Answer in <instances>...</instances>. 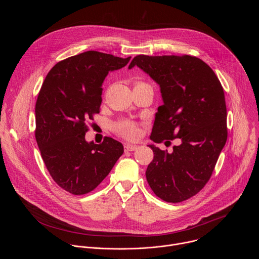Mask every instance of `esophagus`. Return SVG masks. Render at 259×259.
Returning <instances> with one entry per match:
<instances>
[{
	"label": "esophagus",
	"mask_w": 259,
	"mask_h": 259,
	"mask_svg": "<svg viewBox=\"0 0 259 259\" xmlns=\"http://www.w3.org/2000/svg\"><path fill=\"white\" fill-rule=\"evenodd\" d=\"M124 147H125V151L126 152H134V151H136L138 149V145L127 143V144H125Z\"/></svg>",
	"instance_id": "esophagus-1"
}]
</instances>
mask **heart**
I'll list each match as a JSON object with an SVG mask.
<instances>
[{"mask_svg":"<svg viewBox=\"0 0 259 259\" xmlns=\"http://www.w3.org/2000/svg\"><path fill=\"white\" fill-rule=\"evenodd\" d=\"M114 130L118 135L127 139H134L138 135V125L129 120L118 122L115 124Z\"/></svg>","mask_w":259,"mask_h":259,"instance_id":"1","label":"heart"}]
</instances>
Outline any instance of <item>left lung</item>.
Returning a JSON list of instances; mask_svg holds the SVG:
<instances>
[{
  "label": "left lung",
  "mask_w": 259,
  "mask_h": 259,
  "mask_svg": "<svg viewBox=\"0 0 259 259\" xmlns=\"http://www.w3.org/2000/svg\"><path fill=\"white\" fill-rule=\"evenodd\" d=\"M135 65L160 85L164 101L151 139L158 143L181 139L172 154L149 145L154 159L147 166L146 180L163 201H186L209 181L227 142L224 88L212 68L196 56L137 55L129 68Z\"/></svg>",
  "instance_id": "obj_1"
}]
</instances>
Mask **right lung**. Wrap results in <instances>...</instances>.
<instances>
[{
	"label": "right lung",
	"mask_w": 259,
	"mask_h": 259,
	"mask_svg": "<svg viewBox=\"0 0 259 259\" xmlns=\"http://www.w3.org/2000/svg\"><path fill=\"white\" fill-rule=\"evenodd\" d=\"M121 58L87 51L57 62L48 72L35 103L34 136L53 180L76 196L92 192L123 155L112 137L87 142L88 123L99 114L102 83L108 71L124 67Z\"/></svg>",
	"instance_id": "right-lung-1"
}]
</instances>
